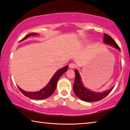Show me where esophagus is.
<instances>
[{"label":"esophagus","mask_w":130,"mask_h":130,"mask_svg":"<svg viewBox=\"0 0 130 130\" xmlns=\"http://www.w3.org/2000/svg\"><path fill=\"white\" fill-rule=\"evenodd\" d=\"M69 67L70 68H71V69H74V68H75L76 67V65L74 63H70L69 64Z\"/></svg>","instance_id":"34e87169"}]
</instances>
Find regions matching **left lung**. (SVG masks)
<instances>
[{
    "instance_id": "left-lung-1",
    "label": "left lung",
    "mask_w": 130,
    "mask_h": 130,
    "mask_svg": "<svg viewBox=\"0 0 130 130\" xmlns=\"http://www.w3.org/2000/svg\"><path fill=\"white\" fill-rule=\"evenodd\" d=\"M104 42L105 44H109V45L113 46L114 48L118 49L119 51H120V49L119 48L118 44L114 41L113 39L107 34H104ZM75 78L74 84L73 85L74 92L76 95V96L79 98L80 100L87 102H94L103 99L107 95L109 94L110 91L113 89L114 86L109 89V90L103 91V92H95V91H91L89 89H86L83 85L81 78L79 75L77 70H75Z\"/></svg>"
}]
</instances>
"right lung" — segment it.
<instances>
[{
  "mask_svg": "<svg viewBox=\"0 0 130 130\" xmlns=\"http://www.w3.org/2000/svg\"><path fill=\"white\" fill-rule=\"evenodd\" d=\"M37 35V33H30L27 35L23 39L21 40L20 41L27 39L28 37L31 36H36ZM69 68L68 66H66L65 67L59 70L55 73V74L51 78L50 81L48 84L46 85V86L41 89V90L39 91H36V92H28V91H24L22 89H21L20 87L18 86V89H20L21 92L25 96L30 98V99H35V100H43L47 99L49 97H50L53 93H54L55 89L56 88L57 82L58 81L59 78L63 75V74L67 71V70Z\"/></svg>",
  "mask_w": 130,
  "mask_h": 130,
  "instance_id": "right-lung-1",
  "label": "right lung"
}]
</instances>
